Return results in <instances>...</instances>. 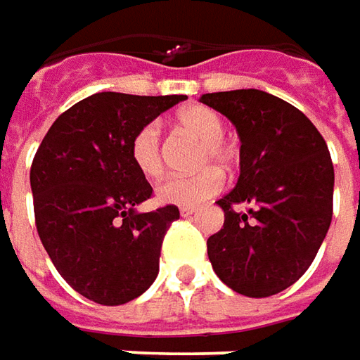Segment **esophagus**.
<instances>
[{
    "label": "esophagus",
    "instance_id": "1",
    "mask_svg": "<svg viewBox=\"0 0 360 360\" xmlns=\"http://www.w3.org/2000/svg\"><path fill=\"white\" fill-rule=\"evenodd\" d=\"M179 212H181V217H191V214H195V212H197V207H181Z\"/></svg>",
    "mask_w": 360,
    "mask_h": 360
}]
</instances>
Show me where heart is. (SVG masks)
I'll use <instances>...</instances> for the list:
<instances>
[{
  "label": "heart",
  "instance_id": "b5f03b06",
  "mask_svg": "<svg viewBox=\"0 0 360 360\" xmlns=\"http://www.w3.org/2000/svg\"><path fill=\"white\" fill-rule=\"evenodd\" d=\"M177 126L202 139L199 149V165L219 163L221 167L231 169L234 163V149L226 143L224 120L207 106L193 104L177 112ZM129 158L136 169L148 177L158 179L163 173V153H161V131L158 124H146L131 136ZM224 187V173L214 165L197 171L193 175H173L158 187V199L167 205L195 207L219 195Z\"/></svg>",
  "mask_w": 360,
  "mask_h": 360
}]
</instances>
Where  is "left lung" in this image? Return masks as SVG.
Listing matches in <instances>:
<instances>
[{
    "instance_id": "1",
    "label": "left lung",
    "mask_w": 360,
    "mask_h": 360,
    "mask_svg": "<svg viewBox=\"0 0 360 360\" xmlns=\"http://www.w3.org/2000/svg\"><path fill=\"white\" fill-rule=\"evenodd\" d=\"M240 136V177L217 205L207 240L212 270L248 297L283 292L311 266L333 217V161L309 118L262 90L202 94Z\"/></svg>"
}]
</instances>
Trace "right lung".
Segmentation results:
<instances>
[{"instance_id":"right-lung-1","label":"right lung","mask_w":360,"mask_h":360,"mask_svg":"<svg viewBox=\"0 0 360 360\" xmlns=\"http://www.w3.org/2000/svg\"><path fill=\"white\" fill-rule=\"evenodd\" d=\"M187 96L98 92L63 112L37 149L31 191L39 238L67 283L100 305H122L160 272L175 205L136 212L153 189L129 158L131 136Z\"/></svg>"}]
</instances>
